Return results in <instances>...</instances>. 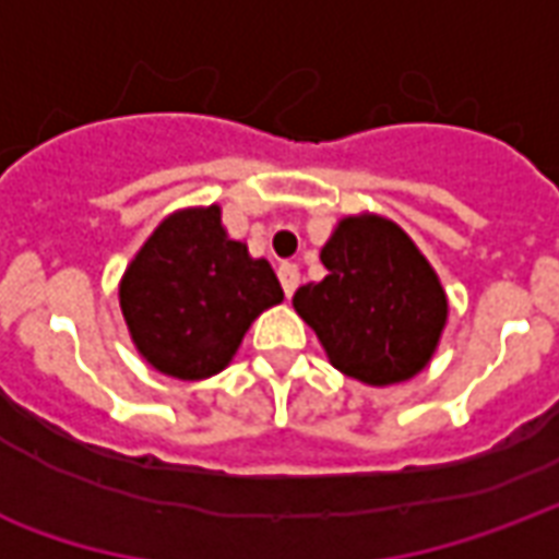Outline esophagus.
I'll use <instances>...</instances> for the list:
<instances>
[{"mask_svg": "<svg viewBox=\"0 0 559 559\" xmlns=\"http://www.w3.org/2000/svg\"><path fill=\"white\" fill-rule=\"evenodd\" d=\"M278 278H281V287H284V293H287V296H293V293H296V287H299V266H296V263H281Z\"/></svg>", "mask_w": 559, "mask_h": 559, "instance_id": "esophagus-1", "label": "esophagus"}]
</instances>
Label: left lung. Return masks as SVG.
<instances>
[{
	"label": "left lung",
	"instance_id": "left-lung-1",
	"mask_svg": "<svg viewBox=\"0 0 559 559\" xmlns=\"http://www.w3.org/2000/svg\"><path fill=\"white\" fill-rule=\"evenodd\" d=\"M320 260L329 275L299 287L293 308L332 368L365 386L419 374L449 320V296L419 245L395 221L359 212L335 224Z\"/></svg>",
	"mask_w": 559,
	"mask_h": 559
}]
</instances>
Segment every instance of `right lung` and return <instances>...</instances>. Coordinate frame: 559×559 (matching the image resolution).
Wrapping results in <instances>:
<instances>
[{"instance_id":"1","label":"right lung","mask_w":559,"mask_h":559,"mask_svg":"<svg viewBox=\"0 0 559 559\" xmlns=\"http://www.w3.org/2000/svg\"><path fill=\"white\" fill-rule=\"evenodd\" d=\"M281 299L269 260L227 236L218 203L170 212L119 281V308L134 347L176 380L224 371L251 323Z\"/></svg>"}]
</instances>
